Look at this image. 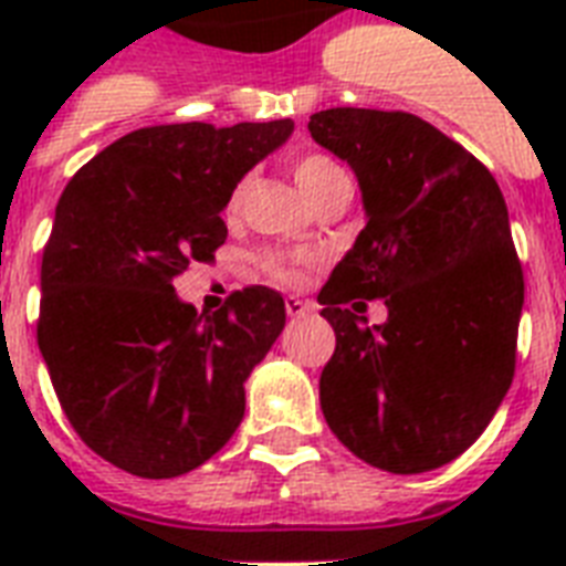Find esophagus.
<instances>
[{
  "label": "esophagus",
  "mask_w": 566,
  "mask_h": 566,
  "mask_svg": "<svg viewBox=\"0 0 566 566\" xmlns=\"http://www.w3.org/2000/svg\"><path fill=\"white\" fill-rule=\"evenodd\" d=\"M314 308H317V305H314V302L311 300H300V296H287V300H284V311H287V317H305V314H314Z\"/></svg>",
  "instance_id": "obj_1"
}]
</instances>
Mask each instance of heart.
I'll return each instance as SVG.
<instances>
[{
	"label": "heart",
	"mask_w": 566,
	"mask_h": 566,
	"mask_svg": "<svg viewBox=\"0 0 566 566\" xmlns=\"http://www.w3.org/2000/svg\"><path fill=\"white\" fill-rule=\"evenodd\" d=\"M335 172H344V170H340L328 155L308 153V155H300L296 164H293L296 185H300L305 196L314 193V190H317L326 179H332ZM238 202H240V188H234L229 196V202H226V213L238 211ZM261 270H264L270 279H275V282H293V279H296V261H293V258L264 255L261 258Z\"/></svg>",
	"instance_id": "b5f03b06"
}]
</instances>
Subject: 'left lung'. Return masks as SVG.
<instances>
[{
  "instance_id": "8db88e82",
  "label": "left lung",
  "mask_w": 566,
  "mask_h": 566,
  "mask_svg": "<svg viewBox=\"0 0 566 566\" xmlns=\"http://www.w3.org/2000/svg\"><path fill=\"white\" fill-rule=\"evenodd\" d=\"M308 132L353 167L367 211L317 296L337 337L319 376L328 429L387 473L438 470L488 429L517 364L526 287L502 190L405 111L328 108ZM361 298L386 300L381 327L357 317Z\"/></svg>"
}]
</instances>
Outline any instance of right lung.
I'll return each mask as SVG.
<instances>
[{
	"mask_svg": "<svg viewBox=\"0 0 566 566\" xmlns=\"http://www.w3.org/2000/svg\"><path fill=\"white\" fill-rule=\"evenodd\" d=\"M291 132V119L137 128L57 199L38 346L75 434L126 473H190L243 420V381L282 335L284 300L252 284L196 314L172 279L213 261L231 190Z\"/></svg>",
	"mask_w": 566,
	"mask_h": 566,
	"instance_id": "add662e5",
	"label": "right lung"
}]
</instances>
